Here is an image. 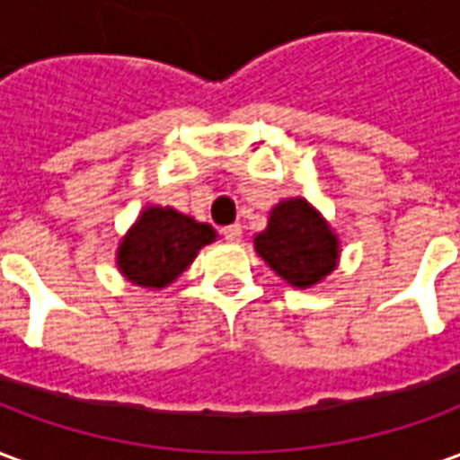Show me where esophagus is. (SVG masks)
Segmentation results:
<instances>
[{
    "label": "esophagus",
    "mask_w": 460,
    "mask_h": 460,
    "mask_svg": "<svg viewBox=\"0 0 460 460\" xmlns=\"http://www.w3.org/2000/svg\"><path fill=\"white\" fill-rule=\"evenodd\" d=\"M224 234V239L229 241V243H239L241 236H243V229H241V224H231L226 229H221Z\"/></svg>",
    "instance_id": "esophagus-1"
}]
</instances>
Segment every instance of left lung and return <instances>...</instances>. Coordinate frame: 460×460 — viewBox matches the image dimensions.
<instances>
[{"label":"left lung","mask_w":460,"mask_h":460,"mask_svg":"<svg viewBox=\"0 0 460 460\" xmlns=\"http://www.w3.org/2000/svg\"><path fill=\"white\" fill-rule=\"evenodd\" d=\"M253 249L293 288H313L338 269L340 236L305 197L280 199L266 229L253 236Z\"/></svg>","instance_id":"left-lung-1"}]
</instances>
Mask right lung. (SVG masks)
<instances>
[{
  "label": "right lung",
  "mask_w": 460,
  "mask_h": 460,
  "mask_svg": "<svg viewBox=\"0 0 460 460\" xmlns=\"http://www.w3.org/2000/svg\"><path fill=\"white\" fill-rule=\"evenodd\" d=\"M217 241V231L190 214L150 204L137 214L115 249V266L140 288L160 290L190 269L204 246Z\"/></svg>",
  "instance_id": "1"
}]
</instances>
